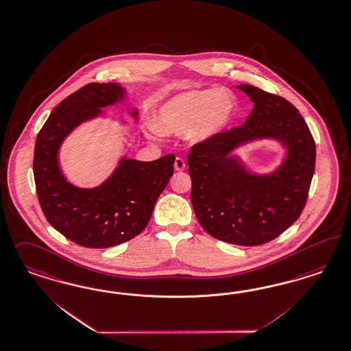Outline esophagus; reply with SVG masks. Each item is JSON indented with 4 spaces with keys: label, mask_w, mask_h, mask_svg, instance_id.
<instances>
[{
    "label": "esophagus",
    "mask_w": 351,
    "mask_h": 351,
    "mask_svg": "<svg viewBox=\"0 0 351 351\" xmlns=\"http://www.w3.org/2000/svg\"><path fill=\"white\" fill-rule=\"evenodd\" d=\"M184 168H186L184 160L181 158V157H177L176 161H174V169L177 170V171H182Z\"/></svg>",
    "instance_id": "obj_1"
}]
</instances>
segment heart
<instances>
[{
    "instance_id": "obj_1",
    "label": "heart",
    "mask_w": 351,
    "mask_h": 351,
    "mask_svg": "<svg viewBox=\"0 0 351 351\" xmlns=\"http://www.w3.org/2000/svg\"><path fill=\"white\" fill-rule=\"evenodd\" d=\"M237 112L235 97L219 90H194L171 97L157 110L155 129L203 143L220 134Z\"/></svg>"
}]
</instances>
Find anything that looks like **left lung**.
I'll return each instance as SVG.
<instances>
[{"label": "left lung", "instance_id": "8db88e82", "mask_svg": "<svg viewBox=\"0 0 351 351\" xmlns=\"http://www.w3.org/2000/svg\"><path fill=\"white\" fill-rule=\"evenodd\" d=\"M254 108L242 126L203 143L187 157L196 219L212 237L238 246H258L298 220L311 184L316 147L298 109L281 96L239 84ZM277 140L287 149L272 173L248 172L231 152L243 143Z\"/></svg>", "mask_w": 351, "mask_h": 351}]
</instances>
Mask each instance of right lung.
<instances>
[{
    "label": "right lung",
    "mask_w": 351,
    "mask_h": 351,
    "mask_svg": "<svg viewBox=\"0 0 351 351\" xmlns=\"http://www.w3.org/2000/svg\"><path fill=\"white\" fill-rule=\"evenodd\" d=\"M125 96L118 83H90L53 109L36 138L34 177L44 216L80 246H117L142 233L173 176L176 156L171 154L155 161L123 156L112 176L93 189L77 187L62 174L58 151L66 136ZM136 116L138 109H134L131 117Z\"/></svg>",
    "instance_id": "right-lung-1"
}]
</instances>
